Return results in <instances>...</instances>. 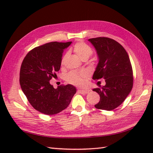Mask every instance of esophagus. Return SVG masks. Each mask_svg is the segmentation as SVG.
Here are the masks:
<instances>
[{
	"mask_svg": "<svg viewBox=\"0 0 153 153\" xmlns=\"http://www.w3.org/2000/svg\"><path fill=\"white\" fill-rule=\"evenodd\" d=\"M78 91L81 93V94H83V95H85V94H87L89 91L90 90L89 89H79L78 90Z\"/></svg>",
	"mask_w": 153,
	"mask_h": 153,
	"instance_id": "34e87169",
	"label": "esophagus"
}]
</instances>
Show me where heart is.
<instances>
[{
    "instance_id": "1",
    "label": "heart",
    "mask_w": 153,
    "mask_h": 153,
    "mask_svg": "<svg viewBox=\"0 0 153 153\" xmlns=\"http://www.w3.org/2000/svg\"><path fill=\"white\" fill-rule=\"evenodd\" d=\"M73 50L82 60L88 59L93 54V49L88 45L83 42H77L74 45ZM64 57L62 60L64 61ZM87 76L86 71H71L67 74L66 80L70 83L77 86H82L84 84L83 79Z\"/></svg>"
}]
</instances>
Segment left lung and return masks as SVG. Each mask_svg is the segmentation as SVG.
Returning <instances> with one entry per match:
<instances>
[{"mask_svg":"<svg viewBox=\"0 0 153 153\" xmlns=\"http://www.w3.org/2000/svg\"><path fill=\"white\" fill-rule=\"evenodd\" d=\"M99 58L93 79H105L106 85L93 91L100 95L97 109L112 110L124 101L133 87V70L126 51L115 40L108 37L89 39Z\"/></svg>","mask_w":153,"mask_h":153,"instance_id":"obj_1","label":"left lung"}]
</instances>
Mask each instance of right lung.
Returning <instances> with one entry per match:
<instances>
[{"label": "right lung", "instance_id": "obj_1", "mask_svg": "<svg viewBox=\"0 0 153 153\" xmlns=\"http://www.w3.org/2000/svg\"><path fill=\"white\" fill-rule=\"evenodd\" d=\"M71 43L54 41L35 47L22 62L19 72L22 91L31 105L45 114L62 111L76 93V88L71 84L54 89L49 82L59 71L63 52Z\"/></svg>", "mask_w": 153, "mask_h": 153}]
</instances>
